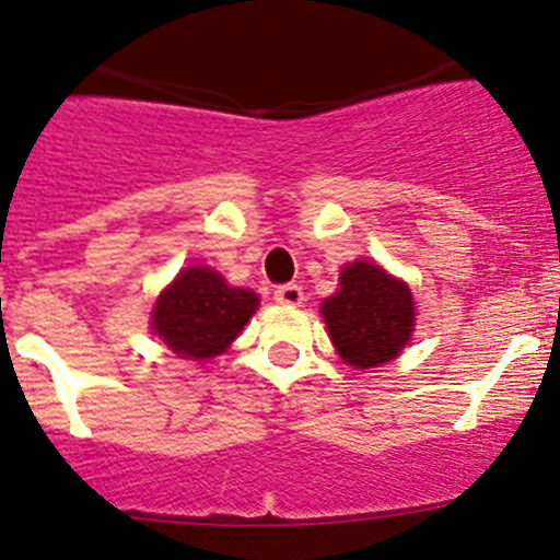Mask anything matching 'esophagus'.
Returning <instances> with one entry per match:
<instances>
[{
  "instance_id": "34e87169",
  "label": "esophagus",
  "mask_w": 560,
  "mask_h": 560,
  "mask_svg": "<svg viewBox=\"0 0 560 560\" xmlns=\"http://www.w3.org/2000/svg\"><path fill=\"white\" fill-rule=\"evenodd\" d=\"M273 298H276V303H281V305H300L305 300V294L300 284H284L273 292Z\"/></svg>"
}]
</instances>
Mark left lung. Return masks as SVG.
<instances>
[{
  "mask_svg": "<svg viewBox=\"0 0 560 560\" xmlns=\"http://www.w3.org/2000/svg\"><path fill=\"white\" fill-rule=\"evenodd\" d=\"M322 313L337 353L355 370L396 359L415 327L407 284L366 260L342 270L340 290L324 300Z\"/></svg>",
  "mask_w": 560,
  "mask_h": 560,
  "instance_id": "8db88e82",
  "label": "left lung"
}]
</instances>
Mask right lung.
<instances>
[{
	"label": "right lung",
	"instance_id": "1",
	"mask_svg": "<svg viewBox=\"0 0 560 560\" xmlns=\"http://www.w3.org/2000/svg\"><path fill=\"white\" fill-rule=\"evenodd\" d=\"M257 308V294L229 287L210 268H188L159 294L151 327L180 359H214Z\"/></svg>",
	"mask_w": 560,
	"mask_h": 560
}]
</instances>
